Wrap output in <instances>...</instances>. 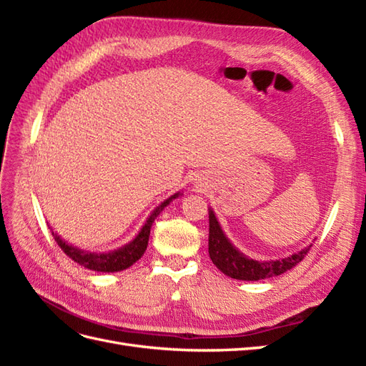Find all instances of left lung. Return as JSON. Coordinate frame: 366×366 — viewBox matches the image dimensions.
<instances>
[{
    "label": "left lung",
    "instance_id": "1",
    "mask_svg": "<svg viewBox=\"0 0 366 366\" xmlns=\"http://www.w3.org/2000/svg\"><path fill=\"white\" fill-rule=\"evenodd\" d=\"M312 244L280 259H253L238 250L224 234L212 207H209V257L229 278L239 281H261L280 276L301 262Z\"/></svg>",
    "mask_w": 366,
    "mask_h": 366
}]
</instances>
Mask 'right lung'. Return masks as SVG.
<instances>
[{
	"label": "right lung",
	"instance_id": "right-lung-1",
	"mask_svg": "<svg viewBox=\"0 0 366 366\" xmlns=\"http://www.w3.org/2000/svg\"><path fill=\"white\" fill-rule=\"evenodd\" d=\"M182 195H183V192H175L174 195L163 200L157 207H154V210L147 218L145 224H143L142 229L139 230V234L132 238L128 244L122 246L119 249H114V250H109V252L84 250L81 247H76V246L70 244L69 241H65L62 237L58 235V232H53V229H51V235L54 237V241L58 242V246L64 250V253L85 269H90L94 272H102V273H114V272L125 270V269L131 267V265L136 261H139L143 257V253H145V250L148 247V241H149L151 226L154 221H156V218L163 212V209L166 206H168L172 200H175V198H179Z\"/></svg>",
	"mask_w": 366,
	"mask_h": 366
}]
</instances>
